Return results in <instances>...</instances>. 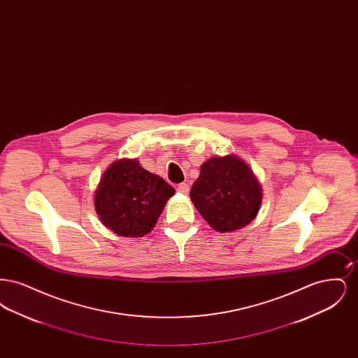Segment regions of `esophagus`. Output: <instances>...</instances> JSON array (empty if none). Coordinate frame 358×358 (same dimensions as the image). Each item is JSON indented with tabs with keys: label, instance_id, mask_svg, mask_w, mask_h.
Wrapping results in <instances>:
<instances>
[{
	"label": "esophagus",
	"instance_id": "esophagus-1",
	"mask_svg": "<svg viewBox=\"0 0 358 358\" xmlns=\"http://www.w3.org/2000/svg\"><path fill=\"white\" fill-rule=\"evenodd\" d=\"M177 192H180V193H182V194H187V193H189V185L185 184V182L177 185Z\"/></svg>",
	"mask_w": 358,
	"mask_h": 358
}]
</instances>
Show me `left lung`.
Here are the masks:
<instances>
[{"label":"left lung","mask_w":358,"mask_h":358,"mask_svg":"<svg viewBox=\"0 0 358 358\" xmlns=\"http://www.w3.org/2000/svg\"><path fill=\"white\" fill-rule=\"evenodd\" d=\"M190 199L212 228L232 232L255 219L262 189L251 169L238 157H213L201 166Z\"/></svg>","instance_id":"1"}]
</instances>
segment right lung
Here are the masks:
<instances>
[{"label": "right lung", "instance_id": "obj_1", "mask_svg": "<svg viewBox=\"0 0 358 358\" xmlns=\"http://www.w3.org/2000/svg\"><path fill=\"white\" fill-rule=\"evenodd\" d=\"M174 192L136 159H120L103 174L95 208L103 224L117 235L141 238L153 229Z\"/></svg>", "mask_w": 358, "mask_h": 358}]
</instances>
